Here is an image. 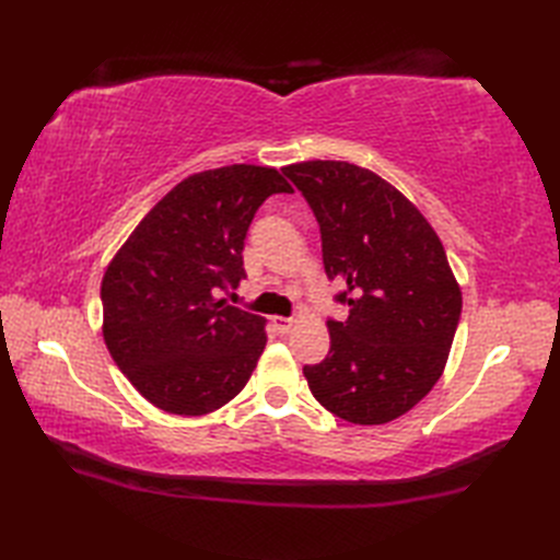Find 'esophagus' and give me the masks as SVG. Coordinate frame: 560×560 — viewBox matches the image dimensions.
<instances>
[{
  "label": "esophagus",
  "mask_w": 560,
  "mask_h": 560,
  "mask_svg": "<svg viewBox=\"0 0 560 560\" xmlns=\"http://www.w3.org/2000/svg\"><path fill=\"white\" fill-rule=\"evenodd\" d=\"M273 329L280 334V336H287L292 329H294V319L292 317H282V315H276L273 319Z\"/></svg>",
  "instance_id": "esophagus-1"
}]
</instances>
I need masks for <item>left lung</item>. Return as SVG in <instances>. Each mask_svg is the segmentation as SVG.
I'll return each mask as SVG.
<instances>
[{
  "label": "left lung",
  "instance_id": "1",
  "mask_svg": "<svg viewBox=\"0 0 560 560\" xmlns=\"http://www.w3.org/2000/svg\"><path fill=\"white\" fill-rule=\"evenodd\" d=\"M311 206L334 296L348 319H327L331 346L303 366L313 397L354 425L411 411L442 376L463 294L428 219L393 184L346 161L282 167Z\"/></svg>",
  "mask_w": 560,
  "mask_h": 560
}]
</instances>
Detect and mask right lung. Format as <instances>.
<instances>
[{
    "mask_svg": "<svg viewBox=\"0 0 560 560\" xmlns=\"http://www.w3.org/2000/svg\"><path fill=\"white\" fill-rule=\"evenodd\" d=\"M292 194L276 167L226 165L159 200L105 270V343L159 409L202 416L231 401L266 346V319L222 294L245 280V235L261 202Z\"/></svg>",
    "mask_w": 560,
    "mask_h": 560,
    "instance_id": "obj_1",
    "label": "right lung"
}]
</instances>
